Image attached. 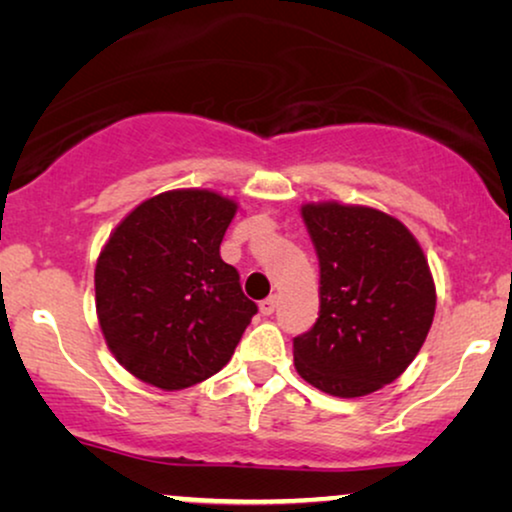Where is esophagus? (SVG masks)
<instances>
[{
    "label": "esophagus",
    "mask_w": 512,
    "mask_h": 512,
    "mask_svg": "<svg viewBox=\"0 0 512 512\" xmlns=\"http://www.w3.org/2000/svg\"><path fill=\"white\" fill-rule=\"evenodd\" d=\"M277 303H279V300H277V296H270V298H265V300H261V305H258V310H261V314H263V317H270V314L277 310Z\"/></svg>",
    "instance_id": "obj_1"
}]
</instances>
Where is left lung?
Returning <instances> with one entry per match:
<instances>
[{
	"label": "left lung",
	"mask_w": 512,
	"mask_h": 512,
	"mask_svg": "<svg viewBox=\"0 0 512 512\" xmlns=\"http://www.w3.org/2000/svg\"><path fill=\"white\" fill-rule=\"evenodd\" d=\"M319 258V319L293 340L307 384L359 398L391 384L422 349L436 314V284L417 237L366 205L300 207Z\"/></svg>",
	"instance_id": "8db88e82"
}]
</instances>
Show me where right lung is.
<instances>
[{
	"label": "right lung",
	"instance_id": "obj_1",
	"mask_svg": "<svg viewBox=\"0 0 512 512\" xmlns=\"http://www.w3.org/2000/svg\"><path fill=\"white\" fill-rule=\"evenodd\" d=\"M237 202L174 188L139 202L97 256L95 310L116 361L151 387L179 391L219 373L256 303L219 247Z\"/></svg>",
	"mask_w": 512,
	"mask_h": 512
}]
</instances>
